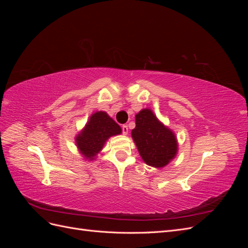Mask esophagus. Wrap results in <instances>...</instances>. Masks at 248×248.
I'll list each match as a JSON object with an SVG mask.
<instances>
[{"label":"esophagus","mask_w":248,"mask_h":248,"mask_svg":"<svg viewBox=\"0 0 248 248\" xmlns=\"http://www.w3.org/2000/svg\"><path fill=\"white\" fill-rule=\"evenodd\" d=\"M122 133L124 134V136H126V134L128 133V126H127V125L122 126Z\"/></svg>","instance_id":"34e87169"}]
</instances>
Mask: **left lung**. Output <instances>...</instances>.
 <instances>
[{"label": "left lung", "instance_id": "1", "mask_svg": "<svg viewBox=\"0 0 248 248\" xmlns=\"http://www.w3.org/2000/svg\"><path fill=\"white\" fill-rule=\"evenodd\" d=\"M131 136L142 160L149 166L162 168L176 156L175 134L157 120L151 109H142L136 116Z\"/></svg>", "mask_w": 248, "mask_h": 248}]
</instances>
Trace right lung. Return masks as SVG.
Wrapping results in <instances>:
<instances>
[{
    "label": "right lung",
    "mask_w": 248,
    "mask_h": 248,
    "mask_svg": "<svg viewBox=\"0 0 248 248\" xmlns=\"http://www.w3.org/2000/svg\"><path fill=\"white\" fill-rule=\"evenodd\" d=\"M120 127L107 112L97 111L90 118L77 140L80 153L90 160L102 149L104 142L112 136L121 133Z\"/></svg>",
    "instance_id": "obj_1"
}]
</instances>
